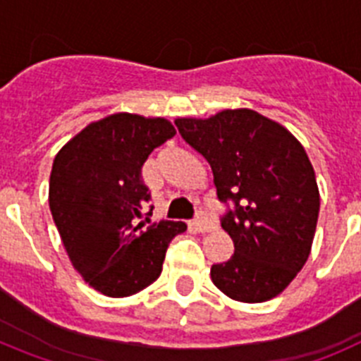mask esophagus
Segmentation results:
<instances>
[{
    "mask_svg": "<svg viewBox=\"0 0 361 361\" xmlns=\"http://www.w3.org/2000/svg\"><path fill=\"white\" fill-rule=\"evenodd\" d=\"M193 226H195L197 231H200V233H206V231H212V229H215V222H213V220L209 219V216L206 215L204 212L197 213L195 220H193Z\"/></svg>",
    "mask_w": 361,
    "mask_h": 361,
    "instance_id": "esophagus-1",
    "label": "esophagus"
}]
</instances>
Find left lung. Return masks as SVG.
<instances>
[{
  "label": "left lung",
  "mask_w": 361,
  "mask_h": 361,
  "mask_svg": "<svg viewBox=\"0 0 361 361\" xmlns=\"http://www.w3.org/2000/svg\"><path fill=\"white\" fill-rule=\"evenodd\" d=\"M175 126L212 166L226 206L220 226L235 253L213 264V283L247 304L280 295L307 260L320 212L305 149L283 126L247 108L177 119Z\"/></svg>",
  "instance_id": "1"
}]
</instances>
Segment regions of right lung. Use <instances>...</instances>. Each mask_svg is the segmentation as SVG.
<instances>
[{"label": "right lung", "instance_id": "1", "mask_svg": "<svg viewBox=\"0 0 361 361\" xmlns=\"http://www.w3.org/2000/svg\"><path fill=\"white\" fill-rule=\"evenodd\" d=\"M173 135L161 117L114 114L88 124L54 159L52 219L73 267L103 295L123 298L148 288L171 238L186 229L173 220L146 224L153 208L145 213L149 193L141 168Z\"/></svg>", "mask_w": 361, "mask_h": 361}]
</instances>
